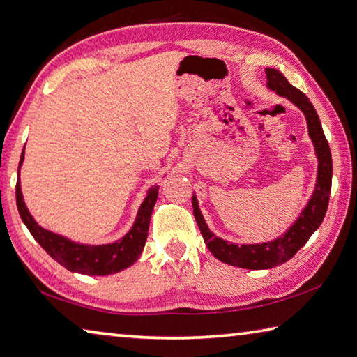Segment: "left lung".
Instances as JSON below:
<instances>
[{"label":"left lung","instance_id":"1","mask_svg":"<svg viewBox=\"0 0 357 357\" xmlns=\"http://www.w3.org/2000/svg\"><path fill=\"white\" fill-rule=\"evenodd\" d=\"M267 86L273 91H277L280 96L287 98L298 109L305 113L309 137H311L315 153L319 158V171H317V185H315L314 194L309 199L303 213L295 220V224L289 228L283 236L277 238L271 242H262V244H248V245H236L230 244L224 239H220L210 231L206 227L204 216L199 210L197 199L192 196V210L194 218L197 220L199 230L204 236L205 244L214 257L225 264L236 266L242 268H250V271H259V268H272L283 264L287 259H291L307 239L312 236V233L320 227L324 220L329 192H331V178H333V160L331 151H329L328 139L325 138L324 129H321L320 119L315 112L311 100L287 82V79L278 70L267 68Z\"/></svg>","mask_w":357,"mask_h":357}]
</instances>
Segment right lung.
Here are the masks:
<instances>
[{"instance_id":"1","label":"right lung","mask_w":357,"mask_h":357,"mask_svg":"<svg viewBox=\"0 0 357 357\" xmlns=\"http://www.w3.org/2000/svg\"><path fill=\"white\" fill-rule=\"evenodd\" d=\"M23 158L24 151L22 153V158H20V166L23 163ZM15 196L18 213L22 216L24 225L28 227L33 239L45 248V252L51 258L56 259L59 264H62L71 272L84 275H110L132 266L138 259L141 252H143V247L147 239V231H149L151 214L158 197V186L151 188L149 192H147L144 202L139 206L138 216L132 230L123 239L107 245L74 244L70 239L59 236V234L51 233L37 225V222L32 219L23 202L20 177L17 180Z\"/></svg>"}]
</instances>
